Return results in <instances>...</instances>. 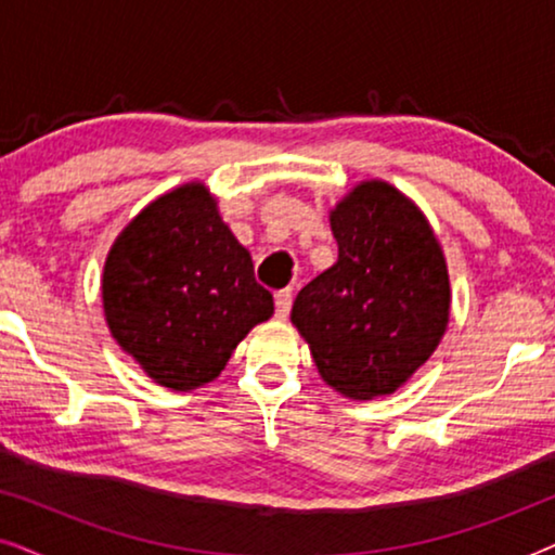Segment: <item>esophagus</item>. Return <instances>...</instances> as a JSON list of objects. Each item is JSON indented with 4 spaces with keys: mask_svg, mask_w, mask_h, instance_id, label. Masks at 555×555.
<instances>
[{
    "mask_svg": "<svg viewBox=\"0 0 555 555\" xmlns=\"http://www.w3.org/2000/svg\"><path fill=\"white\" fill-rule=\"evenodd\" d=\"M291 308H293V291H291V287H285V291H278L275 293V315L287 318Z\"/></svg>",
    "mask_w": 555,
    "mask_h": 555,
    "instance_id": "34e87169",
    "label": "esophagus"
}]
</instances>
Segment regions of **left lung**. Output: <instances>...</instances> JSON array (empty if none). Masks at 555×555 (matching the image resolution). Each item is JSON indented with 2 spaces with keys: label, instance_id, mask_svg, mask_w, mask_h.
<instances>
[{
  "label": "left lung",
  "instance_id": "left-lung-1",
  "mask_svg": "<svg viewBox=\"0 0 555 555\" xmlns=\"http://www.w3.org/2000/svg\"><path fill=\"white\" fill-rule=\"evenodd\" d=\"M338 260L298 293L293 323L321 376L356 399L397 391L450 321L435 232L404 194L363 181L331 211Z\"/></svg>",
  "mask_w": 555,
  "mask_h": 555
}]
</instances>
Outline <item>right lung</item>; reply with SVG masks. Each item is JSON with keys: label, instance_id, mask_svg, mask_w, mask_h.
I'll use <instances>...</instances> for the list:
<instances>
[{"label": "right lung", "instance_id": "right-lung-1", "mask_svg": "<svg viewBox=\"0 0 555 555\" xmlns=\"http://www.w3.org/2000/svg\"><path fill=\"white\" fill-rule=\"evenodd\" d=\"M113 338L151 378L186 391L211 382L253 325L272 315L253 257L202 184L149 204L103 272Z\"/></svg>", "mask_w": 555, "mask_h": 555}]
</instances>
